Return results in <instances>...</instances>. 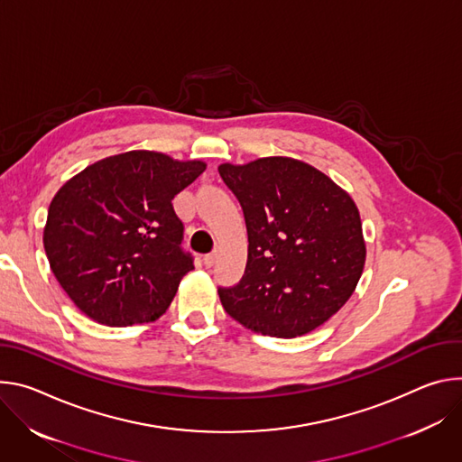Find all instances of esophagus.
<instances>
[{
	"label": "esophagus",
	"instance_id": "esophagus-1",
	"mask_svg": "<svg viewBox=\"0 0 462 462\" xmlns=\"http://www.w3.org/2000/svg\"><path fill=\"white\" fill-rule=\"evenodd\" d=\"M217 259H218V249H215V251L205 254V257H203V264L208 266V268H213L215 263H217Z\"/></svg>",
	"mask_w": 462,
	"mask_h": 462
}]
</instances>
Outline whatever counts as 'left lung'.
Here are the masks:
<instances>
[{
  "instance_id": "obj_1",
  "label": "left lung",
  "mask_w": 462,
  "mask_h": 462,
  "mask_svg": "<svg viewBox=\"0 0 462 462\" xmlns=\"http://www.w3.org/2000/svg\"><path fill=\"white\" fill-rule=\"evenodd\" d=\"M218 172L242 205L249 242L240 282L218 288L226 312L264 336L321 327L364 273L367 249L354 199L293 158L222 163Z\"/></svg>"
}]
</instances>
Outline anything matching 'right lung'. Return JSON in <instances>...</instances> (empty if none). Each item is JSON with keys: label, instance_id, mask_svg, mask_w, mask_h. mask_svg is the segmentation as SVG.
<instances>
[{"label": "right lung", "instance_id": "obj_1", "mask_svg": "<svg viewBox=\"0 0 462 462\" xmlns=\"http://www.w3.org/2000/svg\"><path fill=\"white\" fill-rule=\"evenodd\" d=\"M153 150L100 160L68 180L49 205L43 247L51 272L89 319L108 327L163 316L194 270L180 244L172 199L203 171Z\"/></svg>", "mask_w": 462, "mask_h": 462}]
</instances>
